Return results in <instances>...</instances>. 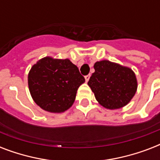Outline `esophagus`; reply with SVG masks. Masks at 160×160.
<instances>
[{
    "label": "esophagus",
    "mask_w": 160,
    "mask_h": 160,
    "mask_svg": "<svg viewBox=\"0 0 160 160\" xmlns=\"http://www.w3.org/2000/svg\"><path fill=\"white\" fill-rule=\"evenodd\" d=\"M90 75H85V81H86V82H88V81H89V80H90Z\"/></svg>",
    "instance_id": "1"
}]
</instances>
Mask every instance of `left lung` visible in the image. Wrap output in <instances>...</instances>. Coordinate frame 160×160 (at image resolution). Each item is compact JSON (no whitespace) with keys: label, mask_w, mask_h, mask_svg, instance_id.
Returning <instances> with one entry per match:
<instances>
[{"label":"left lung","mask_w":160,"mask_h":160,"mask_svg":"<svg viewBox=\"0 0 160 160\" xmlns=\"http://www.w3.org/2000/svg\"><path fill=\"white\" fill-rule=\"evenodd\" d=\"M94 69L88 85L100 105L117 109L130 102L138 87L132 69L107 60L95 62Z\"/></svg>","instance_id":"obj_1"}]
</instances>
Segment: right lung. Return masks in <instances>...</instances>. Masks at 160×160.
Returning a JSON list of instances; mask_svg holds the SVG:
<instances>
[{"label":"right lung","mask_w":160,"mask_h":160,"mask_svg":"<svg viewBox=\"0 0 160 160\" xmlns=\"http://www.w3.org/2000/svg\"><path fill=\"white\" fill-rule=\"evenodd\" d=\"M85 82L79 69L69 59L46 56L29 71L28 86L33 100L50 113H62L72 106L78 88Z\"/></svg>","instance_id":"1"}]
</instances>
